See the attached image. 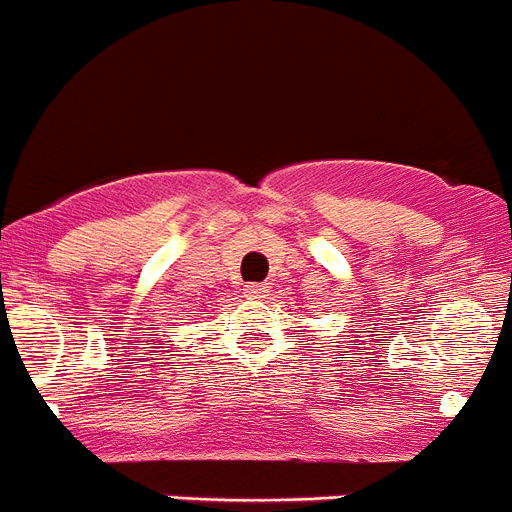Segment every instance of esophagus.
<instances>
[{
  "label": "esophagus",
  "mask_w": 512,
  "mask_h": 512,
  "mask_svg": "<svg viewBox=\"0 0 512 512\" xmlns=\"http://www.w3.org/2000/svg\"><path fill=\"white\" fill-rule=\"evenodd\" d=\"M266 285H246V295L248 298H253V300H261V298H266Z\"/></svg>",
  "instance_id": "obj_1"
}]
</instances>
